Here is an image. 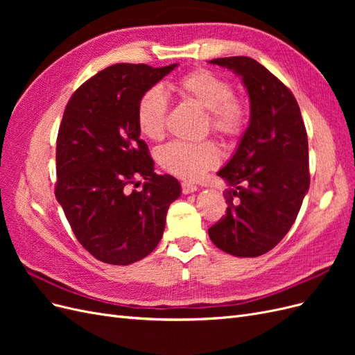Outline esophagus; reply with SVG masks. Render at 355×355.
Masks as SVG:
<instances>
[{"label": "esophagus", "mask_w": 355, "mask_h": 355, "mask_svg": "<svg viewBox=\"0 0 355 355\" xmlns=\"http://www.w3.org/2000/svg\"><path fill=\"white\" fill-rule=\"evenodd\" d=\"M196 191H198L197 185L191 184V182H182V192H184V194H192V192Z\"/></svg>", "instance_id": "1"}]
</instances>
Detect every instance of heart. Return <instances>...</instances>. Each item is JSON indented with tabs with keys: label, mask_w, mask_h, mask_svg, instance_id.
Here are the masks:
<instances>
[{
	"label": "heart",
	"mask_w": 355,
	"mask_h": 355,
	"mask_svg": "<svg viewBox=\"0 0 355 355\" xmlns=\"http://www.w3.org/2000/svg\"><path fill=\"white\" fill-rule=\"evenodd\" d=\"M178 90L185 99L207 110L209 128L222 139L239 137L247 124L245 106L234 98L232 85L209 69H196L178 81ZM168 98L154 85L139 99L136 121L141 133L159 141L166 135ZM158 164L168 173L182 179H198L219 164V151L210 141L200 144L171 142L157 154Z\"/></svg>",
	"instance_id": "heart-1"
}]
</instances>
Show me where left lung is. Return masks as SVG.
<instances>
[{
    "instance_id": "obj_1",
    "label": "left lung",
    "mask_w": 355,
    "mask_h": 355,
    "mask_svg": "<svg viewBox=\"0 0 355 355\" xmlns=\"http://www.w3.org/2000/svg\"><path fill=\"white\" fill-rule=\"evenodd\" d=\"M210 63L241 78L250 121L234 155L218 171L230 185L228 209L209 228V237L225 253L256 257L284 239L309 189L305 124L292 92L259 62L232 56Z\"/></svg>"
}]
</instances>
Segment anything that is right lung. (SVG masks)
Instances as JSON below:
<instances>
[{
	"label": "right lung",
	"instance_id": "right-lung-1",
	"mask_svg": "<svg viewBox=\"0 0 355 355\" xmlns=\"http://www.w3.org/2000/svg\"><path fill=\"white\" fill-rule=\"evenodd\" d=\"M178 67L116 63L72 94L56 144V200L75 237L96 259L130 265L163 237L168 206L180 184L157 175L141 139L136 110L141 96ZM132 193L128 184H140Z\"/></svg>",
	"mask_w": 355,
	"mask_h": 355
}]
</instances>
